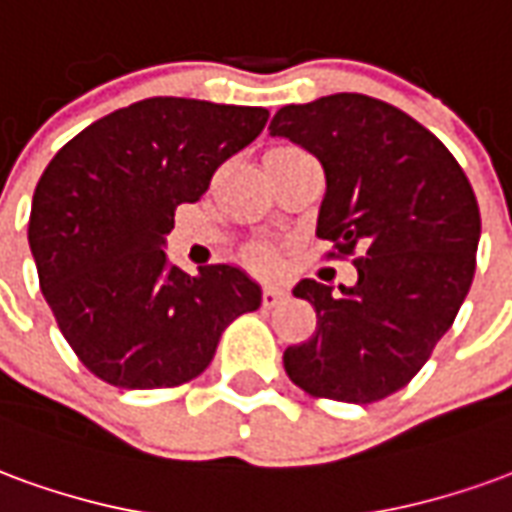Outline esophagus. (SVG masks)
<instances>
[{
  "mask_svg": "<svg viewBox=\"0 0 512 512\" xmlns=\"http://www.w3.org/2000/svg\"><path fill=\"white\" fill-rule=\"evenodd\" d=\"M282 299H285V290L279 288V285H266L263 288V307H274Z\"/></svg>",
  "mask_w": 512,
  "mask_h": 512,
  "instance_id": "obj_1",
  "label": "esophagus"
}]
</instances>
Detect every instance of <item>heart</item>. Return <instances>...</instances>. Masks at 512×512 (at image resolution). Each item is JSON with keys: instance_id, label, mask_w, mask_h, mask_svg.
<instances>
[{"instance_id": "1", "label": "heart", "mask_w": 512, "mask_h": 512, "mask_svg": "<svg viewBox=\"0 0 512 512\" xmlns=\"http://www.w3.org/2000/svg\"><path fill=\"white\" fill-rule=\"evenodd\" d=\"M252 263H255L257 268H274L277 257H274L271 249H255V252H252Z\"/></svg>"}]
</instances>
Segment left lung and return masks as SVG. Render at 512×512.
I'll use <instances>...</instances> for the list:
<instances>
[{
    "label": "left lung",
    "instance_id": "1",
    "mask_svg": "<svg viewBox=\"0 0 512 512\" xmlns=\"http://www.w3.org/2000/svg\"><path fill=\"white\" fill-rule=\"evenodd\" d=\"M271 134L318 158L326 197L318 238L354 257L356 285L332 293L301 279L296 299L318 315L290 345V381L312 397L376 403L417 376L472 288L480 208L466 172L428 128L359 93L282 106Z\"/></svg>",
    "mask_w": 512,
    "mask_h": 512
}]
</instances>
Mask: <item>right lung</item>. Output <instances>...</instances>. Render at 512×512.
Listing matches in <instances>:
<instances>
[{
	"instance_id": "right-lung-1",
	"label": "right lung",
	"mask_w": 512,
	"mask_h": 512,
	"mask_svg": "<svg viewBox=\"0 0 512 512\" xmlns=\"http://www.w3.org/2000/svg\"><path fill=\"white\" fill-rule=\"evenodd\" d=\"M268 109L145 98L95 120L43 169L29 249L73 354L120 389H169L211 365L230 323L260 307L235 266H167L175 211L266 128Z\"/></svg>"
}]
</instances>
